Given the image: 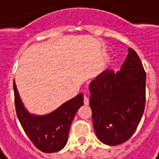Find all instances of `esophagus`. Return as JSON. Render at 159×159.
<instances>
[{"instance_id":"obj_1","label":"esophagus","mask_w":159,"mask_h":159,"mask_svg":"<svg viewBox=\"0 0 159 159\" xmlns=\"http://www.w3.org/2000/svg\"><path fill=\"white\" fill-rule=\"evenodd\" d=\"M84 105H88L89 104L88 97H86V96H84Z\"/></svg>"}]
</instances>
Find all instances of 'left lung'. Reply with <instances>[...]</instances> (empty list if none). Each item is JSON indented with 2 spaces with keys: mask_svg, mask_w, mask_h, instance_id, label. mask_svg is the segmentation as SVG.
I'll use <instances>...</instances> for the list:
<instances>
[{
  "mask_svg": "<svg viewBox=\"0 0 159 159\" xmlns=\"http://www.w3.org/2000/svg\"><path fill=\"white\" fill-rule=\"evenodd\" d=\"M90 107L99 139L116 146L128 140L139 125L146 102V72L135 50L120 70H105L90 84Z\"/></svg>",
  "mask_w": 159,
  "mask_h": 159,
  "instance_id": "obj_1",
  "label": "left lung"
}]
</instances>
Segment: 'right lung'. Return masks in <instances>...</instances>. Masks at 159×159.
<instances>
[{
  "label": "right lung",
  "mask_w": 159,
  "mask_h": 159,
  "mask_svg": "<svg viewBox=\"0 0 159 159\" xmlns=\"http://www.w3.org/2000/svg\"><path fill=\"white\" fill-rule=\"evenodd\" d=\"M16 113L24 131L37 148L45 153L61 150L67 142L74 117L84 104V94L79 93L62 104L53 112L44 115H32L25 109L13 83Z\"/></svg>",
  "instance_id": "add662e5"
}]
</instances>
